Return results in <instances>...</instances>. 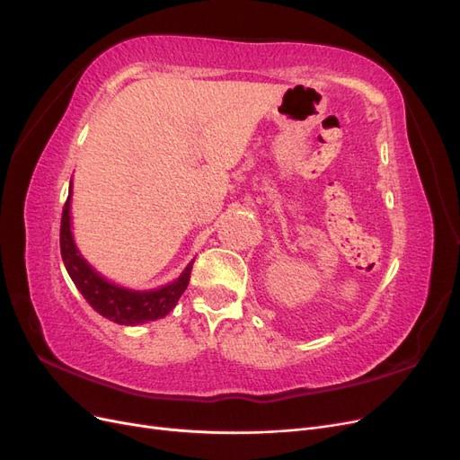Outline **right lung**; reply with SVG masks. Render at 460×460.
Segmentation results:
<instances>
[{
    "label": "right lung",
    "mask_w": 460,
    "mask_h": 460,
    "mask_svg": "<svg viewBox=\"0 0 460 460\" xmlns=\"http://www.w3.org/2000/svg\"><path fill=\"white\" fill-rule=\"evenodd\" d=\"M71 199L73 180L68 186V198L61 218V257L68 276L82 297L92 305V309L109 318L111 323L122 326H137L169 314L188 288L193 261L186 264V269L172 282L153 289H132L111 282L80 253L73 235Z\"/></svg>",
    "instance_id": "obj_1"
}]
</instances>
